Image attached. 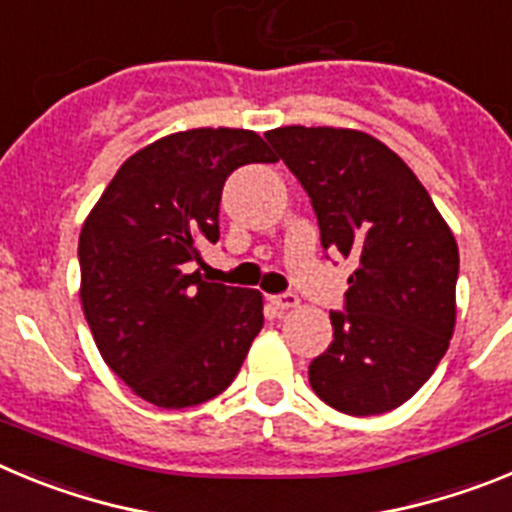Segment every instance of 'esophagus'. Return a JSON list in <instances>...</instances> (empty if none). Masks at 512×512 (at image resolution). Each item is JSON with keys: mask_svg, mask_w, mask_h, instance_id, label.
Here are the masks:
<instances>
[{"mask_svg": "<svg viewBox=\"0 0 512 512\" xmlns=\"http://www.w3.org/2000/svg\"><path fill=\"white\" fill-rule=\"evenodd\" d=\"M271 302H274V307H277V310H282V312L295 310V307L300 305V300H297V295H292V292H284V295L271 297Z\"/></svg>", "mask_w": 512, "mask_h": 512, "instance_id": "obj_1", "label": "esophagus"}]
</instances>
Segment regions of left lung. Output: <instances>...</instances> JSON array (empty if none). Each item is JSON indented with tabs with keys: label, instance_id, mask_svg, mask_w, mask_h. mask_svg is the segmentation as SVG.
Here are the masks:
<instances>
[{
	"label": "left lung",
	"instance_id": "8db88e82",
	"mask_svg": "<svg viewBox=\"0 0 512 512\" xmlns=\"http://www.w3.org/2000/svg\"><path fill=\"white\" fill-rule=\"evenodd\" d=\"M318 215L325 251L356 259L333 343L312 359L315 395L338 413L400 408L436 372L456 325L459 248L418 176L351 128L266 133Z\"/></svg>",
	"mask_w": 512,
	"mask_h": 512
}]
</instances>
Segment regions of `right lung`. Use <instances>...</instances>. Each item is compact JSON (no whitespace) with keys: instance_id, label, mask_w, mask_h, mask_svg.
I'll return each mask as SVG.
<instances>
[{"instance_id":"1","label":"right lung","mask_w":512,"mask_h":512,"mask_svg":"<svg viewBox=\"0 0 512 512\" xmlns=\"http://www.w3.org/2000/svg\"><path fill=\"white\" fill-rule=\"evenodd\" d=\"M274 161L253 130L171 133L133 153L84 220L79 297L94 343L156 408L220 395L264 328L259 289L207 282L194 264L220 238L230 171Z\"/></svg>"}]
</instances>
